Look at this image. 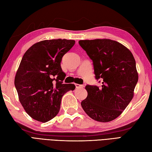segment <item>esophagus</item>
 Listing matches in <instances>:
<instances>
[{
    "label": "esophagus",
    "instance_id": "esophagus-1",
    "mask_svg": "<svg viewBox=\"0 0 152 152\" xmlns=\"http://www.w3.org/2000/svg\"><path fill=\"white\" fill-rule=\"evenodd\" d=\"M75 86H76V88H83V85L78 84V83H76Z\"/></svg>",
    "mask_w": 152,
    "mask_h": 152
}]
</instances>
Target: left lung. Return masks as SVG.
Here are the masks:
<instances>
[{
	"instance_id": "1",
	"label": "left lung",
	"mask_w": 152,
	"mask_h": 152,
	"mask_svg": "<svg viewBox=\"0 0 152 152\" xmlns=\"http://www.w3.org/2000/svg\"><path fill=\"white\" fill-rule=\"evenodd\" d=\"M78 43L93 61L95 79L102 80L101 87L86 86L88 96L82 101V107L94 120L112 121L133 97L138 79L134 58L127 48L114 40H85Z\"/></svg>"
}]
</instances>
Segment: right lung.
I'll return each mask as SVG.
<instances>
[{
  "label": "right lung",
  "mask_w": 152,
  "mask_h": 152,
  "mask_svg": "<svg viewBox=\"0 0 152 152\" xmlns=\"http://www.w3.org/2000/svg\"><path fill=\"white\" fill-rule=\"evenodd\" d=\"M75 44L72 40H46L33 45L23 56L15 77V87L23 107L32 118L47 122L59 111L64 93L74 90L63 83L66 74L62 57Z\"/></svg>",
  "instance_id": "1"
}]
</instances>
